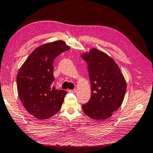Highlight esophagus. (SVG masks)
<instances>
[{
    "mask_svg": "<svg viewBox=\"0 0 153 153\" xmlns=\"http://www.w3.org/2000/svg\"><path fill=\"white\" fill-rule=\"evenodd\" d=\"M68 91L69 92H72V93H75V92H76V89H72V90H69Z\"/></svg>",
    "mask_w": 153,
    "mask_h": 153,
    "instance_id": "esophagus-1",
    "label": "esophagus"
}]
</instances>
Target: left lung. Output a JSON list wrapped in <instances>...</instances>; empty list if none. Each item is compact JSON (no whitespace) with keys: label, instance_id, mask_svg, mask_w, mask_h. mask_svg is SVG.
Instances as JSON below:
<instances>
[{"label":"left lung","instance_id":"8db88e82","mask_svg":"<svg viewBox=\"0 0 153 153\" xmlns=\"http://www.w3.org/2000/svg\"><path fill=\"white\" fill-rule=\"evenodd\" d=\"M82 57L87 64L91 84V98L82 110L91 118L108 119L123 103L126 81L117 64L106 53L92 48Z\"/></svg>","mask_w":153,"mask_h":153}]
</instances>
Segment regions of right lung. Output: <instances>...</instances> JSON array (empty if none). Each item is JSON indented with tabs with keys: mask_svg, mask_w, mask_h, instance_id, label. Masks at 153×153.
Listing matches in <instances>:
<instances>
[{
	"mask_svg": "<svg viewBox=\"0 0 153 153\" xmlns=\"http://www.w3.org/2000/svg\"><path fill=\"white\" fill-rule=\"evenodd\" d=\"M70 49L63 41L36 48L20 68L16 77L18 96L24 108L39 119H48L61 109L67 92L57 90L54 82V59Z\"/></svg>",
	"mask_w": 153,
	"mask_h": 153,
	"instance_id": "right-lung-1",
	"label": "right lung"
}]
</instances>
